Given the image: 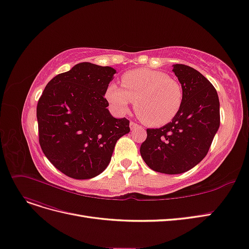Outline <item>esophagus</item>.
<instances>
[{
    "label": "esophagus",
    "mask_w": 249,
    "mask_h": 249,
    "mask_svg": "<svg viewBox=\"0 0 249 249\" xmlns=\"http://www.w3.org/2000/svg\"><path fill=\"white\" fill-rule=\"evenodd\" d=\"M140 125L137 124V123H135V122H131L130 123V127H131V130L133 131V130H135V128H137V127H139Z\"/></svg>",
    "instance_id": "34e87169"
}]
</instances>
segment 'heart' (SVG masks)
Masks as SVG:
<instances>
[{"mask_svg": "<svg viewBox=\"0 0 249 249\" xmlns=\"http://www.w3.org/2000/svg\"><path fill=\"white\" fill-rule=\"evenodd\" d=\"M122 88L112 83L105 97L118 113L125 114L135 102L136 114L150 126H161L173 121L183 103V89L180 82L168 74L139 69L124 73Z\"/></svg>", "mask_w": 249, "mask_h": 249, "instance_id": "heart-1", "label": "heart"}]
</instances>
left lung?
I'll use <instances>...</instances> for the list:
<instances>
[{
	"label": "left lung",
	"mask_w": 249,
	"mask_h": 249,
	"mask_svg": "<svg viewBox=\"0 0 249 249\" xmlns=\"http://www.w3.org/2000/svg\"><path fill=\"white\" fill-rule=\"evenodd\" d=\"M173 72L183 89V103L173 121L147 128L140 147L146 165L160 173L180 174L206 157L219 124V100L211 82L194 68L176 64Z\"/></svg>",
	"instance_id": "8db88e82"
}]
</instances>
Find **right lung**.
Returning <instances> with one entry per match:
<instances>
[{
	"label": "right lung",
	"mask_w": 249,
	"mask_h": 249,
	"mask_svg": "<svg viewBox=\"0 0 249 249\" xmlns=\"http://www.w3.org/2000/svg\"><path fill=\"white\" fill-rule=\"evenodd\" d=\"M115 70L90 63L75 65L51 79L38 101L42 151L57 170L74 179L92 178L106 169L130 121L117 119L104 98Z\"/></svg>",
	"instance_id": "right-lung-1"
}]
</instances>
